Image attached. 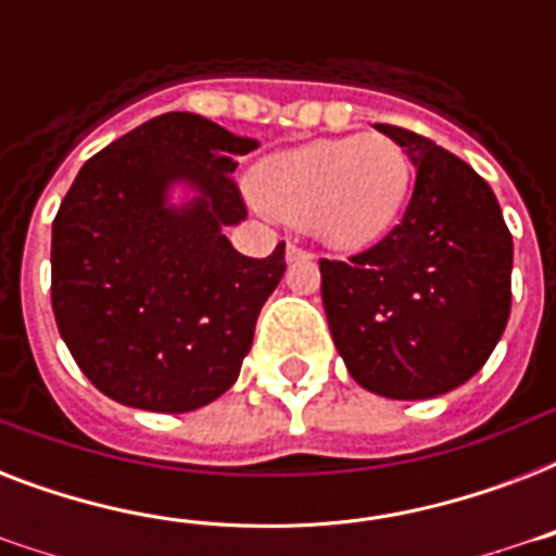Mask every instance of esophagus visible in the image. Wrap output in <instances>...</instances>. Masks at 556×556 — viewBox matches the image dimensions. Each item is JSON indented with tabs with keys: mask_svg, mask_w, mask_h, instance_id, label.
Wrapping results in <instances>:
<instances>
[{
	"mask_svg": "<svg viewBox=\"0 0 556 556\" xmlns=\"http://www.w3.org/2000/svg\"><path fill=\"white\" fill-rule=\"evenodd\" d=\"M296 260H312V253L305 251V248H300V244H288V262H296Z\"/></svg>",
	"mask_w": 556,
	"mask_h": 556,
	"instance_id": "esophagus-1",
	"label": "esophagus"
}]
</instances>
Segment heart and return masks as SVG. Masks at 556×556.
<instances>
[{"instance_id": "b5f03b06", "label": "heart", "mask_w": 556, "mask_h": 556, "mask_svg": "<svg viewBox=\"0 0 556 556\" xmlns=\"http://www.w3.org/2000/svg\"><path fill=\"white\" fill-rule=\"evenodd\" d=\"M409 185L401 147L383 135L305 143L265 164V207L291 225H312L334 248H364L395 222Z\"/></svg>"}]
</instances>
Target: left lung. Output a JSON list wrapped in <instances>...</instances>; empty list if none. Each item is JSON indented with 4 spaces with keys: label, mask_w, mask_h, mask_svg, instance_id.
<instances>
[{
    "label": "left lung",
    "mask_w": 556,
    "mask_h": 556,
    "mask_svg": "<svg viewBox=\"0 0 556 556\" xmlns=\"http://www.w3.org/2000/svg\"><path fill=\"white\" fill-rule=\"evenodd\" d=\"M415 164L404 218L380 242L320 260L334 346L364 389L397 401L462 387L510 314L514 242L479 173L430 138L378 124Z\"/></svg>",
    "instance_id": "obj_1"
}]
</instances>
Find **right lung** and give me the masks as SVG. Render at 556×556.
<instances>
[{"label":"right lung","instance_id":"obj_1","mask_svg":"<svg viewBox=\"0 0 556 556\" xmlns=\"http://www.w3.org/2000/svg\"><path fill=\"white\" fill-rule=\"evenodd\" d=\"M260 147L207 117L167 112L83 164L51 230V305L65 346L117 404L190 413L239 378L286 242L242 256L222 227L248 216L236 159ZM187 180L200 199L166 207Z\"/></svg>","mask_w":556,"mask_h":556}]
</instances>
